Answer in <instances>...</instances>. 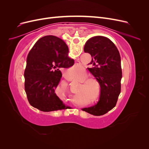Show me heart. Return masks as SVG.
I'll return each instance as SVG.
<instances>
[{
	"instance_id": "heart-1",
	"label": "heart",
	"mask_w": 149,
	"mask_h": 149,
	"mask_svg": "<svg viewBox=\"0 0 149 149\" xmlns=\"http://www.w3.org/2000/svg\"><path fill=\"white\" fill-rule=\"evenodd\" d=\"M86 76L87 74L85 71L83 70L77 76V79L78 81H81ZM81 83L84 86H83L84 85H81L78 92H83L86 96H90L93 102L97 100V98L100 96V86L96 79L92 77L86 78L82 81ZM62 96L65 97L66 96V93H63Z\"/></svg>"
}]
</instances>
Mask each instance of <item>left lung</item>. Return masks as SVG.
I'll use <instances>...</instances> for the list:
<instances>
[{
	"mask_svg": "<svg viewBox=\"0 0 149 149\" xmlns=\"http://www.w3.org/2000/svg\"><path fill=\"white\" fill-rule=\"evenodd\" d=\"M84 51L92 57L88 69L100 83L101 95L97 104L82 110L94 116H102L116 106L120 93V56L113 42L102 36L88 40Z\"/></svg>",
	"mask_w": 149,
	"mask_h": 149,
	"instance_id": "8db88e82",
	"label": "left lung"
}]
</instances>
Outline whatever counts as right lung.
Returning a JSON list of instances; mask_svg holds the SVG:
<instances>
[{
  "label": "right lung",
  "mask_w": 149,
  "mask_h": 149,
  "mask_svg": "<svg viewBox=\"0 0 149 149\" xmlns=\"http://www.w3.org/2000/svg\"><path fill=\"white\" fill-rule=\"evenodd\" d=\"M68 53L66 43L53 35L39 39L31 49L24 78L25 91L31 106L43 112L68 108L55 93L62 76L60 69L74 65Z\"/></svg>",
  "instance_id": "add662e5"
}]
</instances>
